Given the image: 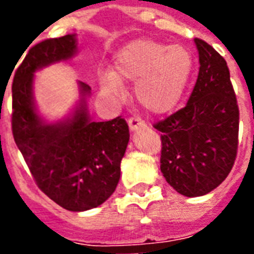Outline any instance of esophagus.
<instances>
[{
    "label": "esophagus",
    "instance_id": "34e87169",
    "mask_svg": "<svg viewBox=\"0 0 254 254\" xmlns=\"http://www.w3.org/2000/svg\"><path fill=\"white\" fill-rule=\"evenodd\" d=\"M127 125H129V129L134 132V130H138V129H142V127H146V124L144 120H141L140 117H130L127 120Z\"/></svg>",
    "mask_w": 254,
    "mask_h": 254
}]
</instances>
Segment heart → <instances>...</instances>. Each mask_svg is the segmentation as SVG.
<instances>
[{"instance_id": "b5f03b06", "label": "heart", "mask_w": 254, "mask_h": 254, "mask_svg": "<svg viewBox=\"0 0 254 254\" xmlns=\"http://www.w3.org/2000/svg\"><path fill=\"white\" fill-rule=\"evenodd\" d=\"M191 69L192 58L183 46L138 39L118 51L112 72H105L99 84L105 93L122 95V82H136L134 95L140 106L153 114H164L180 102Z\"/></svg>"}]
</instances>
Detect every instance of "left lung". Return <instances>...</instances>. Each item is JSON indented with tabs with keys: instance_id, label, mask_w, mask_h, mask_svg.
Wrapping results in <instances>:
<instances>
[{
	"instance_id": "1",
	"label": "left lung",
	"mask_w": 254,
	"mask_h": 254,
	"mask_svg": "<svg viewBox=\"0 0 254 254\" xmlns=\"http://www.w3.org/2000/svg\"><path fill=\"white\" fill-rule=\"evenodd\" d=\"M199 74L185 108L153 127L161 133L160 170L179 194L200 196L226 179L237 157L240 110L226 60L195 39Z\"/></svg>"
}]
</instances>
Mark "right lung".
Segmentation results:
<instances>
[{
  "mask_svg": "<svg viewBox=\"0 0 254 254\" xmlns=\"http://www.w3.org/2000/svg\"><path fill=\"white\" fill-rule=\"evenodd\" d=\"M75 52V35L47 39L28 51L13 78L12 132L37 187L65 210L84 211L98 207L117 187L129 127L121 117L93 121L84 99L91 89L83 82H79L83 98L72 117L47 124L37 114L33 74L68 60Z\"/></svg>",
  "mask_w": 254,
  "mask_h": 254,
  "instance_id": "right-lung-1",
  "label": "right lung"
}]
</instances>
